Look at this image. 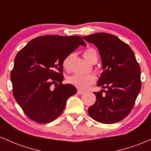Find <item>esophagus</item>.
<instances>
[{
    "mask_svg": "<svg viewBox=\"0 0 151 151\" xmlns=\"http://www.w3.org/2000/svg\"><path fill=\"white\" fill-rule=\"evenodd\" d=\"M84 93V91H81V90H78V91H77L78 94H82V93Z\"/></svg>",
    "mask_w": 151,
    "mask_h": 151,
    "instance_id": "34e87169",
    "label": "esophagus"
}]
</instances>
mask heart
Wrapping results in <instances>:
<instances>
[{"label":"heart","instance_id":"b5f03b06","mask_svg":"<svg viewBox=\"0 0 151 151\" xmlns=\"http://www.w3.org/2000/svg\"><path fill=\"white\" fill-rule=\"evenodd\" d=\"M95 55H96V52L93 48H88L83 53L84 58L91 63ZM71 59H72V55H69L67 58L65 59L63 62V67L67 70L70 67ZM67 81H68L69 84L74 86L77 89L85 90L90 85H91L95 82V77L92 74H87V75L73 74V75L68 77Z\"/></svg>","mask_w":151,"mask_h":151}]
</instances>
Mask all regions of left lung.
Returning a JSON list of instances; mask_svg holds the SVG:
<instances>
[{"label":"left lung","mask_w":151,"mask_h":151,"mask_svg":"<svg viewBox=\"0 0 151 151\" xmlns=\"http://www.w3.org/2000/svg\"><path fill=\"white\" fill-rule=\"evenodd\" d=\"M83 38L98 48L104 70L97 86L105 89L94 92L89 116L101 124L119 122L129 115L141 91L139 64L131 48L114 35L98 32Z\"/></svg>","instance_id":"8db88e82"}]
</instances>
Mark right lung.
Listing matches in <instances>:
<instances>
[{"label": "right lung", "instance_id": "obj_1", "mask_svg": "<svg viewBox=\"0 0 151 151\" xmlns=\"http://www.w3.org/2000/svg\"><path fill=\"white\" fill-rule=\"evenodd\" d=\"M79 45H86L79 36L43 35L32 39L17 54L10 73L13 93L31 120L40 124L54 121L69 97L77 93L73 85L62 83V71L65 59Z\"/></svg>", "mask_w": 151, "mask_h": 151}]
</instances>
